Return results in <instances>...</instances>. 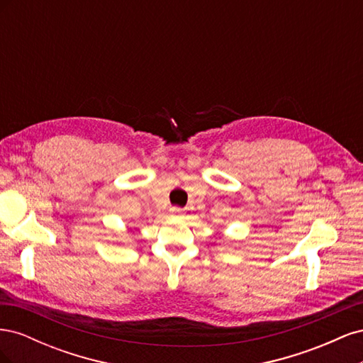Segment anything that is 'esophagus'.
Segmentation results:
<instances>
[{
  "label": "esophagus",
  "instance_id": "obj_1",
  "mask_svg": "<svg viewBox=\"0 0 363 363\" xmlns=\"http://www.w3.org/2000/svg\"><path fill=\"white\" fill-rule=\"evenodd\" d=\"M171 215H174V216H180V215H183V211L180 207H172L171 208Z\"/></svg>",
  "mask_w": 363,
  "mask_h": 363
}]
</instances>
